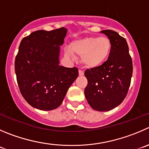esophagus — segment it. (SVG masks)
<instances>
[{
	"instance_id": "esophagus-1",
	"label": "esophagus",
	"mask_w": 149,
	"mask_h": 149,
	"mask_svg": "<svg viewBox=\"0 0 149 149\" xmlns=\"http://www.w3.org/2000/svg\"><path fill=\"white\" fill-rule=\"evenodd\" d=\"M84 74V72L82 70H79V75L80 76H83Z\"/></svg>"
}]
</instances>
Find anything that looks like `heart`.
Returning <instances> with one entry per match:
<instances>
[{"instance_id":"b5f03b06","label":"heart","mask_w":149,"mask_h":149,"mask_svg":"<svg viewBox=\"0 0 149 149\" xmlns=\"http://www.w3.org/2000/svg\"><path fill=\"white\" fill-rule=\"evenodd\" d=\"M112 49L113 44L109 38L86 36L72 41L69 45V49H66V54L81 58V63L85 67L94 69L107 62Z\"/></svg>"}]
</instances>
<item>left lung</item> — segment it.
<instances>
[{
  "instance_id": "1",
  "label": "left lung",
  "mask_w": 149,
  "mask_h": 149,
  "mask_svg": "<svg viewBox=\"0 0 149 149\" xmlns=\"http://www.w3.org/2000/svg\"><path fill=\"white\" fill-rule=\"evenodd\" d=\"M101 33L111 40L113 49L104 65L85 72L88 80L85 96L93 110L108 111L119 105L127 96L132 75V61L124 37L112 30Z\"/></svg>"
}]
</instances>
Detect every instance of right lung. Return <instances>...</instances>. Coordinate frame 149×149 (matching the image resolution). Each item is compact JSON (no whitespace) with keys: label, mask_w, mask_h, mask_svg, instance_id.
Here are the masks:
<instances>
[{"label":"right lung","mask_w":149,"mask_h":149,"mask_svg":"<svg viewBox=\"0 0 149 149\" xmlns=\"http://www.w3.org/2000/svg\"><path fill=\"white\" fill-rule=\"evenodd\" d=\"M67 33L61 28L36 31L24 37L15 58V73L21 94L32 107L51 110L61 104L78 77L76 67L59 65L60 46Z\"/></svg>","instance_id":"add662e5"}]
</instances>
